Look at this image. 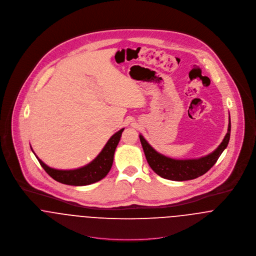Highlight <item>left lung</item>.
Segmentation results:
<instances>
[{"label": "left lung", "instance_id": "1", "mask_svg": "<svg viewBox=\"0 0 256 256\" xmlns=\"http://www.w3.org/2000/svg\"><path fill=\"white\" fill-rule=\"evenodd\" d=\"M230 136V117L228 113V132L217 148H215L212 152L200 158L180 160L172 158L158 152L146 142L143 135H139L141 144L146 156V162L150 168L160 178L174 182L194 180L206 174L216 164L222 152L228 146Z\"/></svg>", "mask_w": 256, "mask_h": 256}]
</instances>
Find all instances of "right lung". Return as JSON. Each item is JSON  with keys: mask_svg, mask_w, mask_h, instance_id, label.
<instances>
[{"mask_svg": "<svg viewBox=\"0 0 256 256\" xmlns=\"http://www.w3.org/2000/svg\"><path fill=\"white\" fill-rule=\"evenodd\" d=\"M123 130L124 128L113 134L106 146L102 150V152L90 162L74 170H57L50 168L37 156L32 148H30L41 166L53 180L67 185L84 186L98 182L108 176L112 166L114 152L120 141Z\"/></svg>", "mask_w": 256, "mask_h": 256, "instance_id": "1", "label": "right lung"}]
</instances>
